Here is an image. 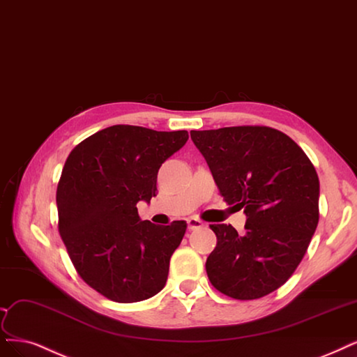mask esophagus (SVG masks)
<instances>
[{"instance_id": "esophagus-1", "label": "esophagus", "mask_w": 357, "mask_h": 357, "mask_svg": "<svg viewBox=\"0 0 357 357\" xmlns=\"http://www.w3.org/2000/svg\"><path fill=\"white\" fill-rule=\"evenodd\" d=\"M186 221H188V227H189L190 230L204 227V221L199 220V218H196V217H189Z\"/></svg>"}]
</instances>
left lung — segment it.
Instances as JSON below:
<instances>
[{
  "label": "left lung",
  "instance_id": "left-lung-1",
  "mask_svg": "<svg viewBox=\"0 0 357 357\" xmlns=\"http://www.w3.org/2000/svg\"><path fill=\"white\" fill-rule=\"evenodd\" d=\"M229 205L247 215L245 233L210 226L217 247L206 258L215 289L255 300L282 287L309 248L319 221V178L287 134L270 127L190 131Z\"/></svg>",
  "mask_w": 357,
  "mask_h": 357
}]
</instances>
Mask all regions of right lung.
<instances>
[{
  "label": "right lung",
  "mask_w": 357,
  "mask_h": 357,
  "mask_svg": "<svg viewBox=\"0 0 357 357\" xmlns=\"http://www.w3.org/2000/svg\"><path fill=\"white\" fill-rule=\"evenodd\" d=\"M188 131L112 126L81 142L57 186L59 231L85 284L116 303H137L165 287L186 221L140 220L156 196L158 171L186 144Z\"/></svg>",
  "instance_id": "obj_1"
}]
</instances>
